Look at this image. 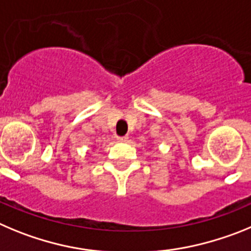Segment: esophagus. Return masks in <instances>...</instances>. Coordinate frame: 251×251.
Listing matches in <instances>:
<instances>
[{"label":"esophagus","mask_w":251,"mask_h":251,"mask_svg":"<svg viewBox=\"0 0 251 251\" xmlns=\"http://www.w3.org/2000/svg\"><path fill=\"white\" fill-rule=\"evenodd\" d=\"M116 139H117V141L125 142V141H127V140H128V136H127V135H125V136H116Z\"/></svg>","instance_id":"1"}]
</instances>
